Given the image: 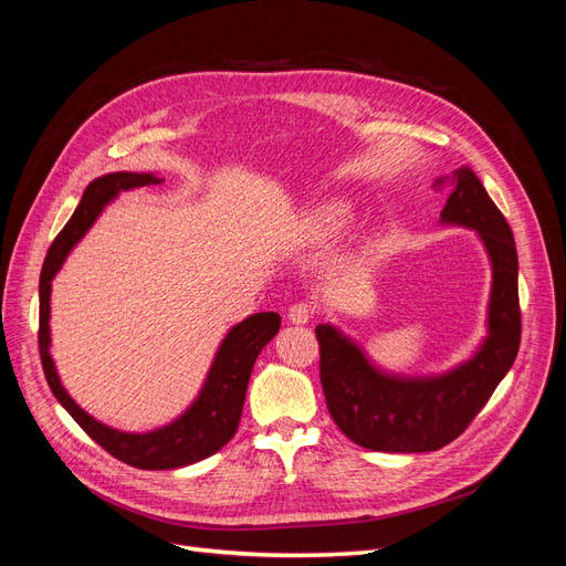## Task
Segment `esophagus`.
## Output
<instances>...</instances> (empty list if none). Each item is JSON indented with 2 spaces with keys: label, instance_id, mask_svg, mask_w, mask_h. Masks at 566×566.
Wrapping results in <instances>:
<instances>
[{
  "label": "esophagus",
  "instance_id": "esophagus-1",
  "mask_svg": "<svg viewBox=\"0 0 566 566\" xmlns=\"http://www.w3.org/2000/svg\"><path fill=\"white\" fill-rule=\"evenodd\" d=\"M312 314H314V310L310 304H304V302H300V304H293L287 310V321L293 323V325H306L312 321Z\"/></svg>",
  "mask_w": 566,
  "mask_h": 566
}]
</instances>
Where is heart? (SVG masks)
I'll return each mask as SVG.
<instances>
[{"mask_svg": "<svg viewBox=\"0 0 566 566\" xmlns=\"http://www.w3.org/2000/svg\"><path fill=\"white\" fill-rule=\"evenodd\" d=\"M347 221V210L339 208V205H325L321 210H314L310 214V221H306V229H310L312 235H331L345 227Z\"/></svg>", "mask_w": 566, "mask_h": 566, "instance_id": "1", "label": "heart"}]
</instances>
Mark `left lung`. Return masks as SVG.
<instances>
[{"instance_id": "obj_1", "label": "left lung", "mask_w": 566, "mask_h": 566, "mask_svg": "<svg viewBox=\"0 0 566 566\" xmlns=\"http://www.w3.org/2000/svg\"><path fill=\"white\" fill-rule=\"evenodd\" d=\"M441 224L476 231L491 262L486 337L439 375H397L375 366L337 325H316L321 385L335 424L368 451L427 453L465 432L515 364L522 337L517 248L503 212L468 165L455 169Z\"/></svg>"}]
</instances>
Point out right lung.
I'll use <instances>...</instances> for the list:
<instances>
[{
	"label": "right lung",
	"instance_id": "obj_1",
	"mask_svg": "<svg viewBox=\"0 0 566 566\" xmlns=\"http://www.w3.org/2000/svg\"><path fill=\"white\" fill-rule=\"evenodd\" d=\"M153 172H111L94 179L84 188L82 200L63 231L51 243L40 276V356L46 382L59 403L73 416V420L87 432L98 447H104L117 460L139 470H175L191 465L202 458H210L221 447H227L241 422L245 391L256 356L276 337L281 316L276 312L252 314L235 323L221 339L212 358V366L205 375V382L193 403L179 418L156 427L150 432H123L92 418L80 408L71 394L65 391L54 358H51V281L61 271L65 256L82 241L98 214L106 210L123 191L160 184Z\"/></svg>",
	"mask_w": 566,
	"mask_h": 566
}]
</instances>
